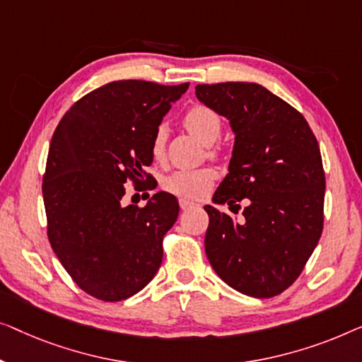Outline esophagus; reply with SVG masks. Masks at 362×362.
<instances>
[{
  "label": "esophagus",
  "instance_id": "34e87169",
  "mask_svg": "<svg viewBox=\"0 0 362 362\" xmlns=\"http://www.w3.org/2000/svg\"><path fill=\"white\" fill-rule=\"evenodd\" d=\"M180 208L182 210H193V208H200V205H197V203H193L190 200H185V198H182L180 200Z\"/></svg>",
  "mask_w": 362,
  "mask_h": 362
}]
</instances>
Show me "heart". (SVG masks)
Returning a JSON list of instances; mask_svg holds the SVG:
<instances>
[{"mask_svg": "<svg viewBox=\"0 0 362 362\" xmlns=\"http://www.w3.org/2000/svg\"><path fill=\"white\" fill-rule=\"evenodd\" d=\"M185 129L200 139L205 146H211L221 136L223 121L215 110L205 105H195L183 116ZM165 142L167 129L164 126L157 128L151 139V156L156 162L165 160ZM215 154V152H211ZM216 172L210 167L202 169H177L169 174L162 182L167 192L185 198V200H202L208 195L216 182Z\"/></svg>", "mask_w": 362, "mask_h": 362, "instance_id": "b5f03b06", "label": "heart"}]
</instances>
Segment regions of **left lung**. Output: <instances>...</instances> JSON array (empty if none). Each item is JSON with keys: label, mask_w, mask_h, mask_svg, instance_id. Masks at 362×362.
Returning a JSON list of instances; mask_svg holds the SVG:
<instances>
[{"label": "left lung", "mask_w": 362, "mask_h": 362, "mask_svg": "<svg viewBox=\"0 0 362 362\" xmlns=\"http://www.w3.org/2000/svg\"><path fill=\"white\" fill-rule=\"evenodd\" d=\"M195 95L234 132L228 174L213 203H246L239 221L205 206L206 257L234 290L271 298L295 282L323 231L325 172L317 137L297 110L259 83L197 85Z\"/></svg>", "instance_id": "left-lung-1"}]
</instances>
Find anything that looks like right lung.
Instances as JSON below:
<instances>
[{
  "instance_id": "obj_1",
  "label": "right lung",
  "mask_w": 362,
  "mask_h": 362,
  "mask_svg": "<svg viewBox=\"0 0 362 362\" xmlns=\"http://www.w3.org/2000/svg\"><path fill=\"white\" fill-rule=\"evenodd\" d=\"M187 88L111 81L78 100L54 132L42 182L49 241L91 297L126 300L159 271L179 202L157 192L144 206H126L124 183L144 179L152 136Z\"/></svg>"
}]
</instances>
